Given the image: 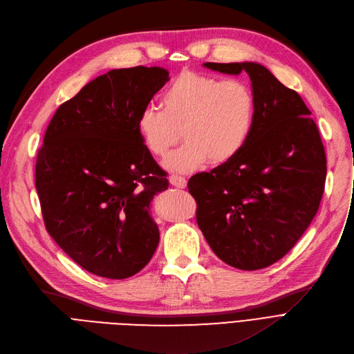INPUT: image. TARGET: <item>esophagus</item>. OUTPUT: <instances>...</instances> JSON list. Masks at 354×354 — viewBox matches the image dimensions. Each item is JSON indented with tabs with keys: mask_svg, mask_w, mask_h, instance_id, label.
I'll return each mask as SVG.
<instances>
[{
	"mask_svg": "<svg viewBox=\"0 0 354 354\" xmlns=\"http://www.w3.org/2000/svg\"><path fill=\"white\" fill-rule=\"evenodd\" d=\"M170 183H171L174 187H178V189H184V187L187 185L185 177L177 176V174H173V176L170 177Z\"/></svg>",
	"mask_w": 354,
	"mask_h": 354,
	"instance_id": "esophagus-1",
	"label": "esophagus"
}]
</instances>
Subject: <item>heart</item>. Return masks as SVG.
<instances>
[{
	"label": "heart",
	"instance_id": "b5f03b06",
	"mask_svg": "<svg viewBox=\"0 0 354 354\" xmlns=\"http://www.w3.org/2000/svg\"><path fill=\"white\" fill-rule=\"evenodd\" d=\"M161 104H147L140 111L137 130L149 151L164 157L181 129L185 141L165 160L173 171H193L209 158L230 160L253 131L256 97L243 80L184 71L164 90Z\"/></svg>",
	"mask_w": 354,
	"mask_h": 354
}]
</instances>
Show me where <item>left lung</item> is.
<instances>
[{"mask_svg":"<svg viewBox=\"0 0 354 354\" xmlns=\"http://www.w3.org/2000/svg\"><path fill=\"white\" fill-rule=\"evenodd\" d=\"M224 73L245 71L256 118L243 150L187 187L196 218L216 256L240 270H260L284 257L315 218L326 183V153L301 97L257 62H205Z\"/></svg>","mask_w":354,"mask_h":354,"instance_id":"1","label":"left lung"}]
</instances>
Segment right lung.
Returning a JSON list of instances; mask_svg holds the SVG:
<instances>
[{"instance_id":"add662e5","label":"right lung","mask_w":354,"mask_h":354,"mask_svg":"<svg viewBox=\"0 0 354 354\" xmlns=\"http://www.w3.org/2000/svg\"><path fill=\"white\" fill-rule=\"evenodd\" d=\"M167 81V70L142 66L97 77L57 109L38 150L35 189L47 232L95 276L131 277L158 245L150 203L169 180L137 117Z\"/></svg>"}]
</instances>
